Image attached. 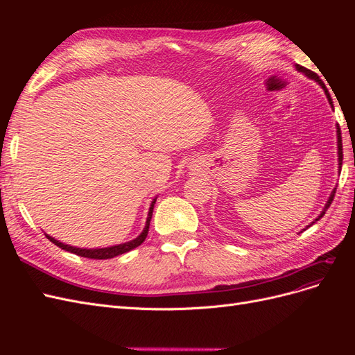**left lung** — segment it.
Returning a JSON list of instances; mask_svg holds the SVG:
<instances>
[{"instance_id":"obj_1","label":"left lung","mask_w":355,"mask_h":355,"mask_svg":"<svg viewBox=\"0 0 355 355\" xmlns=\"http://www.w3.org/2000/svg\"><path fill=\"white\" fill-rule=\"evenodd\" d=\"M296 69H297V71H300V72H304V73L306 75V77H309V78H314V80H315V81H317V83L321 85V87L324 89V92H326V96H327L329 102H330V103H333V102H331V98H330V94H329V92H327V89H326L324 83L320 80V77H318V75H317L315 72H313V71H311V69H306L305 67H300V65H296ZM338 154H339V168H340V167H342V158H343V153H342V136H340V128H339V125H338ZM335 194H336V188L333 189V192H331V196H330V198H329V201H327V204H326L324 210L321 211V214H320V216L315 219V222H317L318 219H321V218L324 216V213H326V211H327V209L330 207V204H331L333 198H335ZM315 222H313V223H315ZM313 223H311V225H313Z\"/></svg>"}]
</instances>
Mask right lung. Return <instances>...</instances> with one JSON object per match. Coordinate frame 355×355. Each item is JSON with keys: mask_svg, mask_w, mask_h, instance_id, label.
Returning <instances> with one entry per match:
<instances>
[{"mask_svg": "<svg viewBox=\"0 0 355 355\" xmlns=\"http://www.w3.org/2000/svg\"><path fill=\"white\" fill-rule=\"evenodd\" d=\"M154 204H155V200L153 201L151 207H149V213H148V219H146V225H145V230L142 231V234L139 235L137 239L128 241V243H124V244H118V245H112V247H106V249H77V247H72V245H68V244H62L59 241H56L55 239L49 237V235H46V237L53 243L56 244L58 247H60V249L67 250V252H71L73 254L77 256H81V257H89V259H111V257H115L118 254H123V253H127L130 252L133 249H136L137 245H141L146 235H148V231H149V222H151V218H153V210H154Z\"/></svg>", "mask_w": 355, "mask_h": 355, "instance_id": "right-lung-1", "label": "right lung"}]
</instances>
